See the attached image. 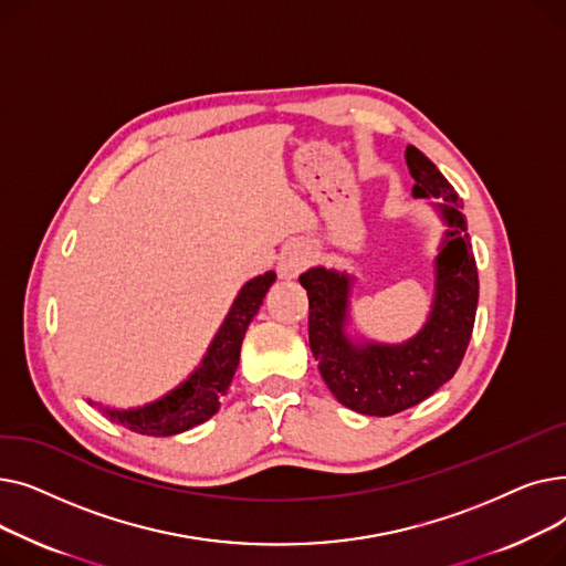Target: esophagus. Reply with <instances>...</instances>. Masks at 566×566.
Returning a JSON list of instances; mask_svg holds the SVG:
<instances>
[{
    "label": "esophagus",
    "instance_id": "obj_1",
    "mask_svg": "<svg viewBox=\"0 0 566 566\" xmlns=\"http://www.w3.org/2000/svg\"><path fill=\"white\" fill-rule=\"evenodd\" d=\"M312 248L305 245V243H293L289 245L282 256H280V263H277V271L284 280H293L298 277L305 268L312 263Z\"/></svg>",
    "mask_w": 566,
    "mask_h": 566
}]
</instances>
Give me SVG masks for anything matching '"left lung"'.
<instances>
[{
    "mask_svg": "<svg viewBox=\"0 0 566 566\" xmlns=\"http://www.w3.org/2000/svg\"><path fill=\"white\" fill-rule=\"evenodd\" d=\"M406 165L415 178L412 197H442L436 211L448 224L433 261V303L422 331L403 344L353 342L346 335L353 277L323 265L301 275L310 298V348L325 385L346 408L376 418L418 406L457 374L480 298L459 195L420 148H406Z\"/></svg>",
    "mask_w": 566,
    "mask_h": 566,
    "instance_id": "8db88e82",
    "label": "left lung"
}]
</instances>
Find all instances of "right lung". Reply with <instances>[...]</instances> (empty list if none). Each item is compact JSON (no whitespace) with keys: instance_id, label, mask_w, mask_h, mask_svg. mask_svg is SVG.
<instances>
[{"instance_id":"add662e5","label":"right lung","mask_w":566,"mask_h":566,"mask_svg":"<svg viewBox=\"0 0 566 566\" xmlns=\"http://www.w3.org/2000/svg\"><path fill=\"white\" fill-rule=\"evenodd\" d=\"M275 273L268 271L250 280L222 321L218 335L208 346L201 365L165 397L139 408H107L98 406L105 418L142 436H174L184 433L206 420H211L227 395L231 378L241 360V344L254 314L259 312L268 289L275 282ZM94 406V401L88 399Z\"/></svg>"}]
</instances>
